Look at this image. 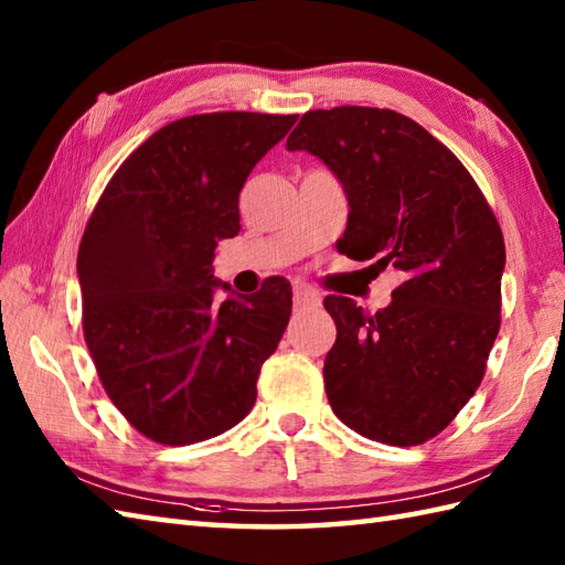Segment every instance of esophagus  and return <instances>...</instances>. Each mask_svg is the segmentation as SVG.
Returning a JSON list of instances; mask_svg holds the SVG:
<instances>
[{"label": "esophagus", "mask_w": 565, "mask_h": 565, "mask_svg": "<svg viewBox=\"0 0 565 565\" xmlns=\"http://www.w3.org/2000/svg\"><path fill=\"white\" fill-rule=\"evenodd\" d=\"M320 294L313 289V286H306V284H298L294 289V303L296 308H318L320 306Z\"/></svg>", "instance_id": "34e87169"}]
</instances>
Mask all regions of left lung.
Instances as JSON below:
<instances>
[{
    "mask_svg": "<svg viewBox=\"0 0 565 565\" xmlns=\"http://www.w3.org/2000/svg\"><path fill=\"white\" fill-rule=\"evenodd\" d=\"M286 148L316 154L342 184V255L403 276L374 316L326 298L338 326L322 369L332 411L362 437L425 444L481 386L498 338L505 243L495 215L456 154L391 109L308 111Z\"/></svg>",
    "mask_w": 565,
    "mask_h": 565,
    "instance_id": "left-lung-1",
    "label": "left lung"
}]
</instances>
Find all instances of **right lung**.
<instances>
[{"label": "right lung", "mask_w": 565, "mask_h": 565, "mask_svg": "<svg viewBox=\"0 0 565 565\" xmlns=\"http://www.w3.org/2000/svg\"><path fill=\"white\" fill-rule=\"evenodd\" d=\"M296 118L221 111L160 128L118 167L82 235L84 340L111 403L152 441L211 439L255 405L291 284L271 276L255 296L235 294L213 259L239 233L249 172Z\"/></svg>", "instance_id": "right-lung-1"}]
</instances>
